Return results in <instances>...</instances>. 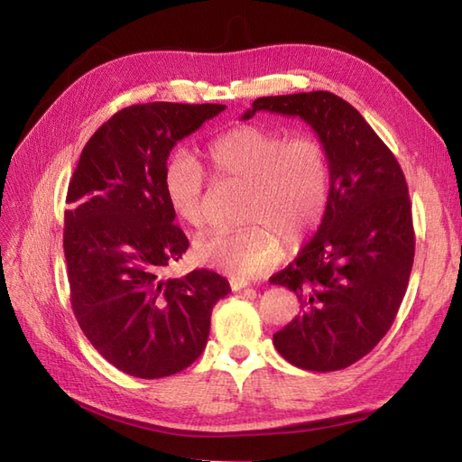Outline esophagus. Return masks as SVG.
I'll return each instance as SVG.
<instances>
[{"instance_id":"1","label":"esophagus","mask_w":462,"mask_h":462,"mask_svg":"<svg viewBox=\"0 0 462 462\" xmlns=\"http://www.w3.org/2000/svg\"><path fill=\"white\" fill-rule=\"evenodd\" d=\"M229 285H231V289H233V291H241V289L248 287V282H245V279H236V277H233L231 282H229Z\"/></svg>"}]
</instances>
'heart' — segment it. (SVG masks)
Instances as JSON below:
<instances>
[{"label":"heart","instance_id":"b5f03b06","mask_svg":"<svg viewBox=\"0 0 462 462\" xmlns=\"http://www.w3.org/2000/svg\"><path fill=\"white\" fill-rule=\"evenodd\" d=\"M206 156L217 180L246 187L241 217L250 221L197 241L194 254L209 268L236 277L260 273L282 258V241L299 246L324 221L331 167L316 138H289L282 131L245 125L212 138ZM163 189L180 221L192 229L206 227V175L197 156L177 150L167 160Z\"/></svg>","mask_w":462,"mask_h":462}]
</instances>
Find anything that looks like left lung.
Listing matches in <instances>:
<instances>
[{"instance_id": "left-lung-1", "label": "left lung", "mask_w": 462, "mask_h": 462, "mask_svg": "<svg viewBox=\"0 0 462 462\" xmlns=\"http://www.w3.org/2000/svg\"><path fill=\"white\" fill-rule=\"evenodd\" d=\"M256 111L304 119L331 167L329 206L314 239L270 277L300 300L273 345L297 368L343 370L383 339L407 292L414 262L407 179L366 119L328 90L258 97L243 119Z\"/></svg>"}]
</instances>
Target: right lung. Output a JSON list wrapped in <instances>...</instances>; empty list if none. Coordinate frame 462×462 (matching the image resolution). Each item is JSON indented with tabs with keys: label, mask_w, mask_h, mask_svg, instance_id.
<instances>
[{
	"label": "right lung",
	"mask_w": 462,
	"mask_h": 462,
	"mask_svg": "<svg viewBox=\"0 0 462 462\" xmlns=\"http://www.w3.org/2000/svg\"><path fill=\"white\" fill-rule=\"evenodd\" d=\"M223 109L125 107L90 136L69 183L63 250L75 318L109 365L143 380L189 368L208 343L212 309L231 292L209 270L163 277L189 248L165 199L167 158Z\"/></svg>",
	"instance_id": "1"
}]
</instances>
